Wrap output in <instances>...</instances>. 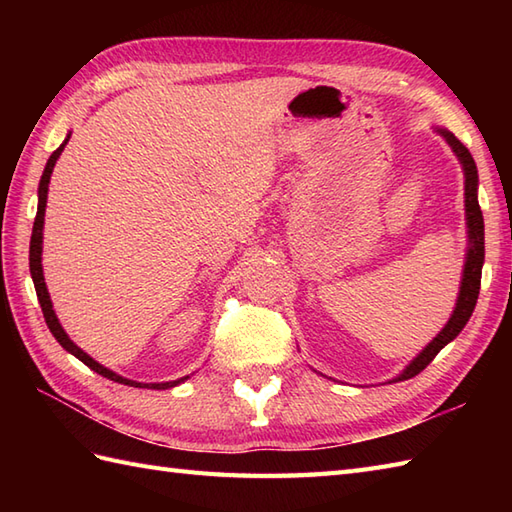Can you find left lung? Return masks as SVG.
Wrapping results in <instances>:
<instances>
[{
  "instance_id": "8db88e82",
  "label": "left lung",
  "mask_w": 512,
  "mask_h": 512,
  "mask_svg": "<svg viewBox=\"0 0 512 512\" xmlns=\"http://www.w3.org/2000/svg\"><path fill=\"white\" fill-rule=\"evenodd\" d=\"M440 134L449 140V145L453 147L455 154H458L462 167H464V195H466V224H469V239H471V248L466 253V264H464V279H462V288H460V297H458V306H455L449 323L444 325V330L433 339L420 356L413 361L405 372H402L396 380H407L420 374L424 367H427L433 358L438 356L444 345L451 343L455 336L462 332L466 321L471 319V314L475 310L477 295H480V284H482V264H484V217L480 202H477V167L475 160L471 156V151L466 149L458 138L453 134L444 132L440 129Z\"/></svg>"
}]
</instances>
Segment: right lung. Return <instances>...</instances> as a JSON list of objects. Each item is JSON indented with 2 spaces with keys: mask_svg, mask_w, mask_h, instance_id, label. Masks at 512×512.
Returning <instances> with one entry per match:
<instances>
[{
  "mask_svg": "<svg viewBox=\"0 0 512 512\" xmlns=\"http://www.w3.org/2000/svg\"><path fill=\"white\" fill-rule=\"evenodd\" d=\"M70 138V136H68ZM68 138L63 140V145L57 147L52 151V156L48 158V165L46 169H43V176H41V182H39V204H37V217H35V224H32V237H30V275H32V281H35V290H37V299L41 303V312H43V319H46L50 332L54 334V339L59 341V345L63 347V350H68L70 354H74L76 358H79L81 363L88 365L90 369H94L96 374H101L105 378L114 380V383H123V385H132V387H151V389H167V387H173L182 383L184 378L180 380H173V383H158V385H143V383H136V380H127L123 376H118L114 372H110V369L99 365L94 361V358H90L88 354H85L81 347H76L70 339L68 334L63 332L61 323L57 319V314H54L52 310V301H50V295H48V288H46V281H43V270H41V231H43V213H46V200H48V182H50V173L54 169V162H57V158L61 156V151L65 147V143H68Z\"/></svg>",
  "mask_w": 512,
  "mask_h": 512,
  "instance_id": "add662e5",
  "label": "right lung"
}]
</instances>
